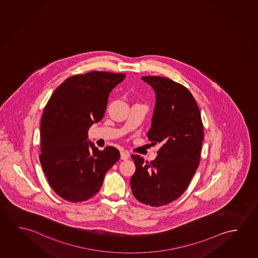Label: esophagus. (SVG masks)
I'll return each mask as SVG.
<instances>
[{
	"instance_id": "esophagus-1",
	"label": "esophagus",
	"mask_w": 258,
	"mask_h": 258,
	"mask_svg": "<svg viewBox=\"0 0 258 258\" xmlns=\"http://www.w3.org/2000/svg\"><path fill=\"white\" fill-rule=\"evenodd\" d=\"M130 158V154L127 152H120V159L121 160H127Z\"/></svg>"
}]
</instances>
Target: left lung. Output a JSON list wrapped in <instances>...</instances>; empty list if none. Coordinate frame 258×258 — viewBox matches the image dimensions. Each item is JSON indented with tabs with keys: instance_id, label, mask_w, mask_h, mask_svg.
Listing matches in <instances>:
<instances>
[{
	"instance_id": "obj_1",
	"label": "left lung",
	"mask_w": 258,
	"mask_h": 258,
	"mask_svg": "<svg viewBox=\"0 0 258 258\" xmlns=\"http://www.w3.org/2000/svg\"><path fill=\"white\" fill-rule=\"evenodd\" d=\"M142 80L155 93L147 137L162 147L150 163L131 155L136 171L131 186L137 200L155 207L174 201L186 190L199 167L204 131L199 106L186 87L163 77Z\"/></svg>"
}]
</instances>
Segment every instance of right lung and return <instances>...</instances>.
<instances>
[{"mask_svg": "<svg viewBox=\"0 0 258 258\" xmlns=\"http://www.w3.org/2000/svg\"><path fill=\"white\" fill-rule=\"evenodd\" d=\"M125 77L103 72L72 76L57 87L44 108L40 162L50 186L67 201L93 198L119 159L115 147L98 150L87 132L103 119L110 93Z\"/></svg>", "mask_w": 258, "mask_h": 258, "instance_id": "1", "label": "right lung"}]
</instances>
